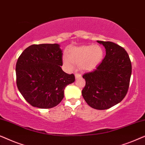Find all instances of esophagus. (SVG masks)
<instances>
[{
    "label": "esophagus",
    "instance_id": "esophagus-1",
    "mask_svg": "<svg viewBox=\"0 0 145 145\" xmlns=\"http://www.w3.org/2000/svg\"><path fill=\"white\" fill-rule=\"evenodd\" d=\"M80 76H81V74H79V73H76V74H75V78H80Z\"/></svg>",
    "mask_w": 145,
    "mask_h": 145
}]
</instances>
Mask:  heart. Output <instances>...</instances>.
Masks as SVG:
<instances>
[{"label": "heart", "instance_id": "1", "mask_svg": "<svg viewBox=\"0 0 145 145\" xmlns=\"http://www.w3.org/2000/svg\"><path fill=\"white\" fill-rule=\"evenodd\" d=\"M104 55V50L99 45H82L71 48L69 57H65L63 62L69 67H72L74 63L81 70L91 71L102 62Z\"/></svg>", "mask_w": 145, "mask_h": 145}]
</instances>
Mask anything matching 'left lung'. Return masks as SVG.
<instances>
[{
	"instance_id": "1",
	"label": "left lung",
	"mask_w": 145,
	"mask_h": 145,
	"mask_svg": "<svg viewBox=\"0 0 145 145\" xmlns=\"http://www.w3.org/2000/svg\"><path fill=\"white\" fill-rule=\"evenodd\" d=\"M97 41L105 47L106 55L96 69L83 74L86 85L82 94L91 108L102 110L118 104L125 97L132 67L124 48L111 41Z\"/></svg>"
}]
</instances>
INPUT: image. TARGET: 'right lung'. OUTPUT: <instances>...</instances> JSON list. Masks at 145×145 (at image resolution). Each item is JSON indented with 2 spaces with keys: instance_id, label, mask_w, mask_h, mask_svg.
I'll return each mask as SVG.
<instances>
[{
  "instance_id": "1",
  "label": "right lung",
  "mask_w": 145,
  "mask_h": 145,
  "mask_svg": "<svg viewBox=\"0 0 145 145\" xmlns=\"http://www.w3.org/2000/svg\"><path fill=\"white\" fill-rule=\"evenodd\" d=\"M63 53L59 44L31 45L22 53L16 65V84L31 106L54 108L64 98V89L75 76L62 70Z\"/></svg>"
}]
</instances>
